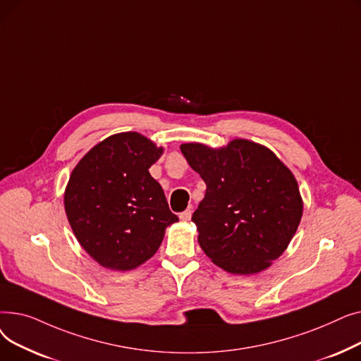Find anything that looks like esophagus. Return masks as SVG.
Listing matches in <instances>:
<instances>
[{"label": "esophagus", "instance_id": "1", "mask_svg": "<svg viewBox=\"0 0 361 361\" xmlns=\"http://www.w3.org/2000/svg\"><path fill=\"white\" fill-rule=\"evenodd\" d=\"M180 219H181V221H185V222L190 221V219H192V211L187 209V211L181 212V214H180Z\"/></svg>", "mask_w": 361, "mask_h": 361}]
</instances>
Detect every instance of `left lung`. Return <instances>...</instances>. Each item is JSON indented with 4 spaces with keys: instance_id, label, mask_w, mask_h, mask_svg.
Instances as JSON below:
<instances>
[{
    "instance_id": "left-lung-1",
    "label": "left lung",
    "mask_w": 361,
    "mask_h": 361,
    "mask_svg": "<svg viewBox=\"0 0 361 361\" xmlns=\"http://www.w3.org/2000/svg\"><path fill=\"white\" fill-rule=\"evenodd\" d=\"M180 149L206 184L192 218L202 250L234 275L268 269L287 250L302 216L291 169L267 146L245 139L218 149L203 143Z\"/></svg>"
}]
</instances>
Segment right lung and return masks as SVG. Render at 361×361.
I'll use <instances>...</instances> for the list:
<instances>
[{"mask_svg":"<svg viewBox=\"0 0 361 361\" xmlns=\"http://www.w3.org/2000/svg\"><path fill=\"white\" fill-rule=\"evenodd\" d=\"M164 147L137 131L94 145L71 171L64 207L86 253L111 271L136 269L154 256L166 226L178 221L149 174Z\"/></svg>","mask_w":361,"mask_h":361,"instance_id":"right-lung-1","label":"right lung"}]
</instances>
